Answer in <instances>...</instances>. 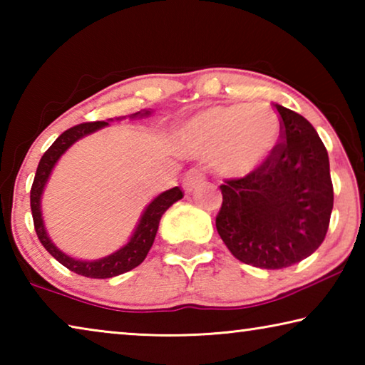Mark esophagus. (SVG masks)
Segmentation results:
<instances>
[{"label": "esophagus", "mask_w": 365, "mask_h": 365, "mask_svg": "<svg viewBox=\"0 0 365 365\" xmlns=\"http://www.w3.org/2000/svg\"><path fill=\"white\" fill-rule=\"evenodd\" d=\"M202 182H205V175H202V172L200 169H191L187 172V175H185L182 185L187 193H191V191H195Z\"/></svg>", "instance_id": "34e87169"}]
</instances>
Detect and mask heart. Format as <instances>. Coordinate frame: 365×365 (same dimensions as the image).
Returning a JSON list of instances; mask_svg holds the SVG:
<instances>
[{
    "instance_id": "b5f03b06",
    "label": "heart",
    "mask_w": 365,
    "mask_h": 365,
    "mask_svg": "<svg viewBox=\"0 0 365 365\" xmlns=\"http://www.w3.org/2000/svg\"><path fill=\"white\" fill-rule=\"evenodd\" d=\"M282 140L279 114L264 104L205 109L185 122L180 143L196 156H212L219 174L245 178L272 158Z\"/></svg>"
}]
</instances>
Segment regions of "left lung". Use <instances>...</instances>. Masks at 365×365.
<instances>
[{
	"instance_id": "1",
	"label": "left lung",
	"mask_w": 365,
	"mask_h": 365,
	"mask_svg": "<svg viewBox=\"0 0 365 365\" xmlns=\"http://www.w3.org/2000/svg\"><path fill=\"white\" fill-rule=\"evenodd\" d=\"M283 143L250 177L220 185L215 227L232 255L259 269H285L322 245L333 209L330 163L311 122L275 104Z\"/></svg>"
}]
</instances>
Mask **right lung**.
<instances>
[{
	"label": "right lung",
	"instance_id": "1",
	"mask_svg": "<svg viewBox=\"0 0 365 365\" xmlns=\"http://www.w3.org/2000/svg\"><path fill=\"white\" fill-rule=\"evenodd\" d=\"M148 115H151L150 109L138 110V113L128 117L135 119V117ZM122 119H125V117H117V120ZM110 120L113 119L80 123V125L72 127L64 133H61L56 141H54V143L48 148L46 153L41 156L38 168H36L32 190H30V207H32L34 225L41 245L45 246V250L49 255L56 259L58 262L63 264L64 267L76 272L78 275L88 277V279H110V277L125 274V272L135 269L137 265L143 262L148 251L151 250V246L154 243V238H156L159 220L163 217V214L168 211L174 202L183 197L182 190L178 187L163 191V193L158 195L150 205L145 207V211L141 214L138 224L135 227L130 238H128V242L120 246L117 251L110 252V255L104 257L93 259V261H83V259H77L66 255L64 251H61L58 246L51 242V238H49V235L46 232L45 220H43L41 212V196L49 180V175H51L54 165L58 164L61 156H63L73 143H77L78 140L88 137L91 133L101 130L103 127H108Z\"/></svg>",
	"mask_w": 365,
	"mask_h": 365
}]
</instances>
